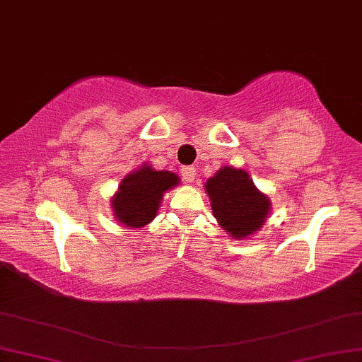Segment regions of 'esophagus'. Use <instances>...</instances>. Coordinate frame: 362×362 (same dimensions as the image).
I'll return each instance as SVG.
<instances>
[{"label": "esophagus", "instance_id": "esophagus-1", "mask_svg": "<svg viewBox=\"0 0 362 362\" xmlns=\"http://www.w3.org/2000/svg\"><path fill=\"white\" fill-rule=\"evenodd\" d=\"M181 175L187 182H192L196 180V168H194V166H182Z\"/></svg>", "mask_w": 362, "mask_h": 362}]
</instances>
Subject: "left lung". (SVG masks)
Returning <instances> with one entry per match:
<instances>
[{"mask_svg": "<svg viewBox=\"0 0 362 362\" xmlns=\"http://www.w3.org/2000/svg\"><path fill=\"white\" fill-rule=\"evenodd\" d=\"M214 216L231 239H247L269 218L272 202L255 187L247 171L226 165L205 181Z\"/></svg>", "mask_w": 362, "mask_h": 362, "instance_id": "8db88e82", "label": "left lung"}]
</instances>
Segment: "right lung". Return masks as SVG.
<instances>
[{
	"instance_id": "right-lung-1",
	"label": "right lung",
	"mask_w": 362,
	"mask_h": 362,
	"mask_svg": "<svg viewBox=\"0 0 362 362\" xmlns=\"http://www.w3.org/2000/svg\"><path fill=\"white\" fill-rule=\"evenodd\" d=\"M180 176L144 163L121 180L110 204L115 218L127 228H144L158 214L163 194L180 185Z\"/></svg>"
}]
</instances>
